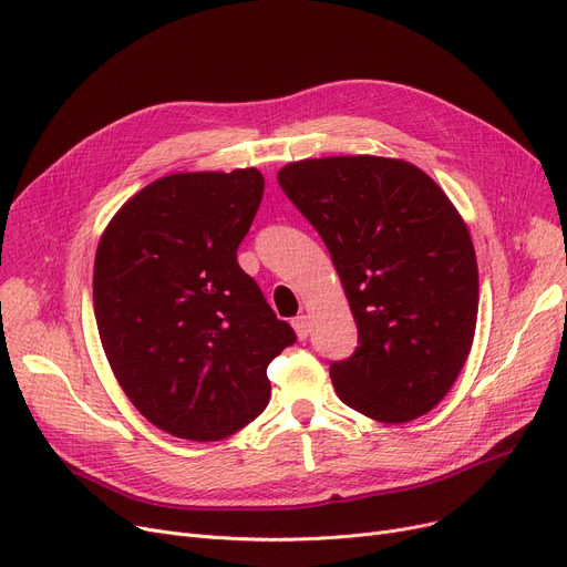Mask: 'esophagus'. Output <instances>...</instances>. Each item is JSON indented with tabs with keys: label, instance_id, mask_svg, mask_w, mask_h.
I'll return each mask as SVG.
<instances>
[{
	"label": "esophagus",
	"instance_id": "34e87169",
	"mask_svg": "<svg viewBox=\"0 0 567 567\" xmlns=\"http://www.w3.org/2000/svg\"><path fill=\"white\" fill-rule=\"evenodd\" d=\"M291 326H293L296 336H299V340H306V338H308V333H310V317H308V315H299V317H293Z\"/></svg>",
	"mask_w": 567,
	"mask_h": 567
}]
</instances>
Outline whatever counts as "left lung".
<instances>
[{
	"mask_svg": "<svg viewBox=\"0 0 567 567\" xmlns=\"http://www.w3.org/2000/svg\"><path fill=\"white\" fill-rule=\"evenodd\" d=\"M278 184L331 252L359 347L331 363L338 398L372 421L409 423L453 389L478 319L466 223L423 169L381 156L289 163Z\"/></svg>",
	"mask_w": 567,
	"mask_h": 567,
	"instance_id": "8db88e82",
	"label": "left lung"
}]
</instances>
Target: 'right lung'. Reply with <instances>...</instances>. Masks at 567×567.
<instances>
[{
    "label": "right lung",
    "instance_id": "1",
    "mask_svg": "<svg viewBox=\"0 0 567 567\" xmlns=\"http://www.w3.org/2000/svg\"><path fill=\"white\" fill-rule=\"evenodd\" d=\"M264 195L255 167L178 172L105 227L94 315L110 368L144 419L188 441L231 436L266 409V368L293 344L236 261Z\"/></svg>",
    "mask_w": 567,
    "mask_h": 567
}]
</instances>
